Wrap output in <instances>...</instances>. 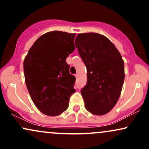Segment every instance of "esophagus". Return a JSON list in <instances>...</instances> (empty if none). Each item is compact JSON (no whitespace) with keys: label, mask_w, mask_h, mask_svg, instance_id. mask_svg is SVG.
Returning <instances> with one entry per match:
<instances>
[{"label":"esophagus","mask_w":149,"mask_h":149,"mask_svg":"<svg viewBox=\"0 0 149 149\" xmlns=\"http://www.w3.org/2000/svg\"><path fill=\"white\" fill-rule=\"evenodd\" d=\"M75 76H76V78H77L78 76H79V75H78V74H76V75H75Z\"/></svg>","instance_id":"34e87169"}]
</instances>
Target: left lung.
<instances>
[{
	"instance_id": "8db88e82",
	"label": "left lung",
	"mask_w": 149,
	"mask_h": 149,
	"mask_svg": "<svg viewBox=\"0 0 149 149\" xmlns=\"http://www.w3.org/2000/svg\"><path fill=\"white\" fill-rule=\"evenodd\" d=\"M75 44L87 69V84L81 90L85 109L94 115L107 114L122 91L123 59L114 44L102 34L80 33Z\"/></svg>"
}]
</instances>
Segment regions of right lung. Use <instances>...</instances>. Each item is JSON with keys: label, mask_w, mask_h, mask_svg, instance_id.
Instances as JSON below:
<instances>
[{"label": "right lung", "mask_w": 149, "mask_h": 149, "mask_svg": "<svg viewBox=\"0 0 149 149\" xmlns=\"http://www.w3.org/2000/svg\"><path fill=\"white\" fill-rule=\"evenodd\" d=\"M76 33L54 31L36 40L24 60L25 83L32 101L45 115L57 116L69 107L76 78L66 59L75 49Z\"/></svg>", "instance_id": "add662e5"}]
</instances>
